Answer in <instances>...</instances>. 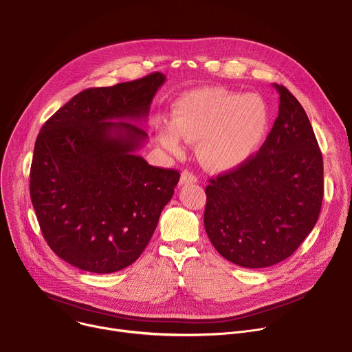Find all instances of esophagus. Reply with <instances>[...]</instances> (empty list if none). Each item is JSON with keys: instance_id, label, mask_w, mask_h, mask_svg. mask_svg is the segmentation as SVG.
<instances>
[{"instance_id": "34e87169", "label": "esophagus", "mask_w": 352, "mask_h": 352, "mask_svg": "<svg viewBox=\"0 0 352 352\" xmlns=\"http://www.w3.org/2000/svg\"><path fill=\"white\" fill-rule=\"evenodd\" d=\"M197 182V177L188 170H183L182 172V176H180V182H179V186H184V184H190V183H196Z\"/></svg>"}]
</instances>
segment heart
I'll list each match as a JSON object with an SVG mask.
<instances>
[{
  "mask_svg": "<svg viewBox=\"0 0 352 352\" xmlns=\"http://www.w3.org/2000/svg\"><path fill=\"white\" fill-rule=\"evenodd\" d=\"M269 113L258 94H238L221 87L196 89L175 104L173 122L157 125L159 142L182 153L183 140L199 142L201 164L214 172L238 168L261 146Z\"/></svg>",
  "mask_w": 352,
  "mask_h": 352,
  "instance_id": "heart-1",
  "label": "heart"
}]
</instances>
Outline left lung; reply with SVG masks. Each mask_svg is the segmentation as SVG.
I'll return each mask as SVG.
<instances>
[{
  "instance_id": "obj_1",
  "label": "left lung",
  "mask_w": 352,
  "mask_h": 352,
  "mask_svg": "<svg viewBox=\"0 0 352 352\" xmlns=\"http://www.w3.org/2000/svg\"><path fill=\"white\" fill-rule=\"evenodd\" d=\"M279 114L259 152L210 179L204 228L214 248L242 267L289 258L317 223L322 156L306 111L283 86Z\"/></svg>"
}]
</instances>
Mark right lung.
<instances>
[{
	"label": "right lung",
	"mask_w": 352,
	"mask_h": 352,
	"mask_svg": "<svg viewBox=\"0 0 352 352\" xmlns=\"http://www.w3.org/2000/svg\"><path fill=\"white\" fill-rule=\"evenodd\" d=\"M166 76L152 73L74 96L42 126L31 200L50 250L93 274H113L144 252L170 201L179 172L137 153L140 126Z\"/></svg>",
	"instance_id": "obj_1"
}]
</instances>
